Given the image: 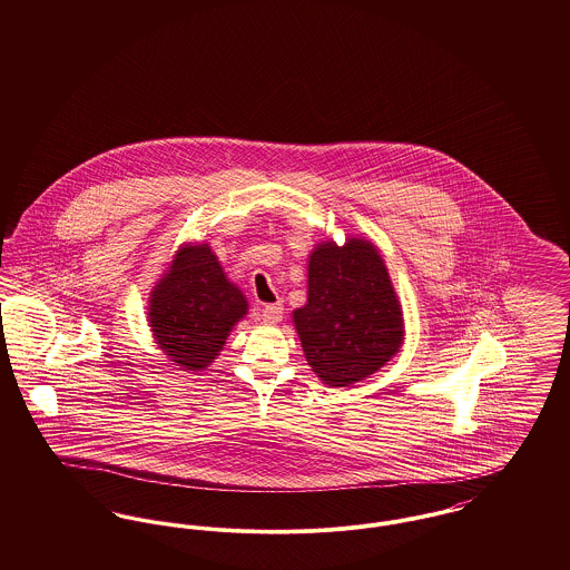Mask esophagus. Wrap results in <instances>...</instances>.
I'll use <instances>...</instances> for the list:
<instances>
[{"label": "esophagus", "mask_w": 570, "mask_h": 570, "mask_svg": "<svg viewBox=\"0 0 570 570\" xmlns=\"http://www.w3.org/2000/svg\"><path fill=\"white\" fill-rule=\"evenodd\" d=\"M282 314H284V305H282V301H275V303H267L265 307H263V321L267 323V325H277L279 321H282Z\"/></svg>", "instance_id": "1"}]
</instances>
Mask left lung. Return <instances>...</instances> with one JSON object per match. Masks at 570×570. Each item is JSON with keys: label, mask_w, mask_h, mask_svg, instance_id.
Wrapping results in <instances>:
<instances>
[{"label": "left lung", "mask_w": 570, "mask_h": 570, "mask_svg": "<svg viewBox=\"0 0 570 570\" xmlns=\"http://www.w3.org/2000/svg\"><path fill=\"white\" fill-rule=\"evenodd\" d=\"M312 372L328 386H351L400 353L402 303L379 247L365 237L321 242L307 258V301L293 312Z\"/></svg>", "instance_id": "8db88e82"}]
</instances>
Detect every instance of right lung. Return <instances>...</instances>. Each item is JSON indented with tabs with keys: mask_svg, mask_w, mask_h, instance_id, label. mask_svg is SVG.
<instances>
[{
	"mask_svg": "<svg viewBox=\"0 0 570 570\" xmlns=\"http://www.w3.org/2000/svg\"><path fill=\"white\" fill-rule=\"evenodd\" d=\"M247 298L233 284L207 242L179 245L149 293L147 323L175 365L186 372L209 367L230 331L247 314Z\"/></svg>",
	"mask_w": 570,
	"mask_h": 570,
	"instance_id": "obj_1",
	"label": "right lung"
}]
</instances>
